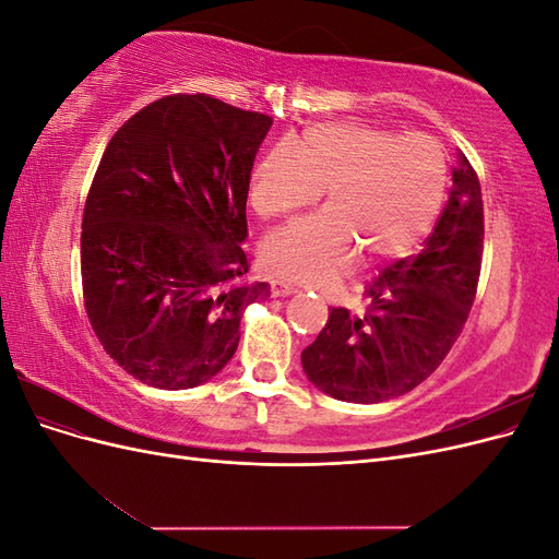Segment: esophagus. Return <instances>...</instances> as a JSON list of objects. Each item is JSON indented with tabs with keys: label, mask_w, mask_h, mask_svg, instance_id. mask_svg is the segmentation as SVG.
<instances>
[{
	"label": "esophagus",
	"mask_w": 559,
	"mask_h": 559,
	"mask_svg": "<svg viewBox=\"0 0 559 559\" xmlns=\"http://www.w3.org/2000/svg\"><path fill=\"white\" fill-rule=\"evenodd\" d=\"M298 289L294 284H289V282H282V280H275L273 282V296H277V298H284V296H294Z\"/></svg>",
	"instance_id": "esophagus-1"
}]
</instances>
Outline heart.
Returning <instances> with one entry per match:
<instances>
[{
	"label": "heart",
	"instance_id": "obj_1",
	"mask_svg": "<svg viewBox=\"0 0 559 559\" xmlns=\"http://www.w3.org/2000/svg\"><path fill=\"white\" fill-rule=\"evenodd\" d=\"M448 183L445 151L429 134L331 123L306 130L298 154L277 144L257 163L251 207L263 218L306 210L326 189V210L270 233L261 261L270 273L324 284L366 261L408 253L433 226Z\"/></svg>",
	"mask_w": 559,
	"mask_h": 559
}]
</instances>
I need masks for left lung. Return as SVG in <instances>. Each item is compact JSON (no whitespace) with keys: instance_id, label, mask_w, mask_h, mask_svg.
Wrapping results in <instances>:
<instances>
[{"instance_id":"1","label":"left lung","mask_w":559,"mask_h":559,"mask_svg":"<svg viewBox=\"0 0 559 559\" xmlns=\"http://www.w3.org/2000/svg\"><path fill=\"white\" fill-rule=\"evenodd\" d=\"M483 238L480 181L460 151L450 200L425 247L366 284L364 312L331 308L300 354L308 380L347 403L389 401L425 382L466 324Z\"/></svg>"}]
</instances>
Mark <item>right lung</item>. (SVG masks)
<instances>
[{
  "instance_id": "add662e5",
  "label": "right lung",
  "mask_w": 559,
  "mask_h": 559,
  "mask_svg": "<svg viewBox=\"0 0 559 559\" xmlns=\"http://www.w3.org/2000/svg\"><path fill=\"white\" fill-rule=\"evenodd\" d=\"M273 118L210 95L156 99L118 128L83 210L81 282L95 335L156 389L205 384L233 359L247 306V193Z\"/></svg>"
}]
</instances>
